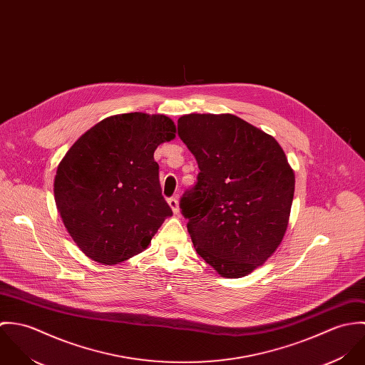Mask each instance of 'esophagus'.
<instances>
[{
    "label": "esophagus",
    "mask_w": 365,
    "mask_h": 365,
    "mask_svg": "<svg viewBox=\"0 0 365 365\" xmlns=\"http://www.w3.org/2000/svg\"><path fill=\"white\" fill-rule=\"evenodd\" d=\"M168 205H170V208L173 209L174 213H178V212H180V204H178V200H177V198H170V200H168Z\"/></svg>",
    "instance_id": "obj_1"
}]
</instances>
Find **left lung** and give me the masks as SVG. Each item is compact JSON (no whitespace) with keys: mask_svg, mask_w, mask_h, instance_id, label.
<instances>
[{"mask_svg":"<svg viewBox=\"0 0 365 365\" xmlns=\"http://www.w3.org/2000/svg\"><path fill=\"white\" fill-rule=\"evenodd\" d=\"M178 136L200 174L181 198L197 253L225 278H242L281 245L295 191V174L278 142L232 113H190Z\"/></svg>","mask_w":365,"mask_h":365,"instance_id":"left-lung-1","label":"left lung"}]
</instances>
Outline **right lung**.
Returning a JSON list of instances; mask_svg holds the SVG:
<instances>
[{"label":"right lung","mask_w":365,"mask_h":365,"mask_svg":"<svg viewBox=\"0 0 365 365\" xmlns=\"http://www.w3.org/2000/svg\"><path fill=\"white\" fill-rule=\"evenodd\" d=\"M175 138L165 115L105 118L68 149L53 191L61 220L91 260L115 265L142 253L173 210L161 195L158 145Z\"/></svg>","instance_id":"add662e5"}]
</instances>
